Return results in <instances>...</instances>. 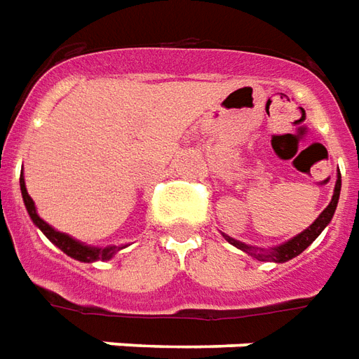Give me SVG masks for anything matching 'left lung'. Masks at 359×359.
Listing matches in <instances>:
<instances>
[{
    "label": "left lung",
    "instance_id": "obj_1",
    "mask_svg": "<svg viewBox=\"0 0 359 359\" xmlns=\"http://www.w3.org/2000/svg\"><path fill=\"white\" fill-rule=\"evenodd\" d=\"M340 187H342V180H340V174H338V180H336L334 185V194H332V199H330L328 207L316 217L315 222H313L311 226H307L305 231L299 232L297 236L289 238L287 242H283V244H279V246H271V248L266 250V248H256V246L244 244V242L241 241H234V238L226 236V234H222V236L231 242L232 246H236L238 250L246 252L248 256L259 259V262H276V264H283V262H287V259L299 256L303 250H307L309 246L318 238V234L328 226V222L332 221L336 205H338V199H340Z\"/></svg>",
    "mask_w": 359,
    "mask_h": 359
}]
</instances>
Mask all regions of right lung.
<instances>
[{
    "instance_id": "1",
    "label": "right lung",
    "mask_w": 359,
    "mask_h": 359,
    "mask_svg": "<svg viewBox=\"0 0 359 359\" xmlns=\"http://www.w3.org/2000/svg\"><path fill=\"white\" fill-rule=\"evenodd\" d=\"M19 185H21L23 203L25 207H27V212H29L31 221L34 222V226L43 232L44 236H46L54 246H58L66 256L78 259V262H86V264L97 262V259H101V262H107V259L113 258L118 250H123V248H125V246H103V248H97V246H90V244H83V242L72 238L70 234H66V232H60V231H56V229H52L48 222L43 221V219L39 217L36 207H34V201L31 199L29 191H27L23 172H21V177H19Z\"/></svg>"
}]
</instances>
